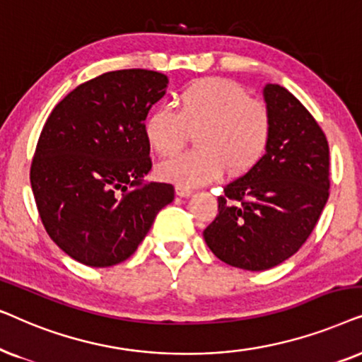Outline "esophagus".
Segmentation results:
<instances>
[{"label": "esophagus", "instance_id": "1", "mask_svg": "<svg viewBox=\"0 0 362 362\" xmlns=\"http://www.w3.org/2000/svg\"><path fill=\"white\" fill-rule=\"evenodd\" d=\"M175 192H177L178 197H190L192 194H194V189H190V187H187V185L178 184L175 187Z\"/></svg>", "mask_w": 362, "mask_h": 362}]
</instances>
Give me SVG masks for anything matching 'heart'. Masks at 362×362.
<instances>
[{
	"instance_id": "b5f03b06",
	"label": "heart",
	"mask_w": 362,
	"mask_h": 362,
	"mask_svg": "<svg viewBox=\"0 0 362 362\" xmlns=\"http://www.w3.org/2000/svg\"><path fill=\"white\" fill-rule=\"evenodd\" d=\"M178 109L157 105L144 119V137L158 156L184 146L187 131L196 129L194 151L178 153L158 167L167 180L182 185L211 182L230 172L252 168L268 151L273 120L268 105L223 77L192 81L177 95Z\"/></svg>"
}]
</instances>
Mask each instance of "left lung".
<instances>
[{"mask_svg": "<svg viewBox=\"0 0 362 362\" xmlns=\"http://www.w3.org/2000/svg\"><path fill=\"white\" fill-rule=\"evenodd\" d=\"M273 134L268 151L223 187L218 214L204 230L216 258L263 272L295 255L329 197V147L305 105L278 84L264 86Z\"/></svg>", "mask_w": 362, "mask_h": 362, "instance_id": "obj_1", "label": "left lung"}]
</instances>
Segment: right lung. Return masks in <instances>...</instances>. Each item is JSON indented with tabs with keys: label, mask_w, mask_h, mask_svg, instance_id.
I'll return each instance as SVG.
<instances>
[{
	"label": "right lung",
	"mask_w": 362,
	"mask_h": 362,
	"mask_svg": "<svg viewBox=\"0 0 362 362\" xmlns=\"http://www.w3.org/2000/svg\"><path fill=\"white\" fill-rule=\"evenodd\" d=\"M167 84L157 71L104 72L47 117L31 187L47 235L76 262L105 268L127 259L173 200V185L142 182L152 168L144 119Z\"/></svg>",
	"instance_id": "add662e5"
}]
</instances>
